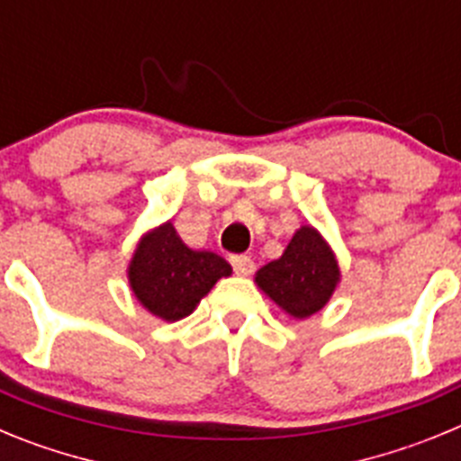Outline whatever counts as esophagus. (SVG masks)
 <instances>
[{"label":"esophagus","instance_id":"obj_1","mask_svg":"<svg viewBox=\"0 0 461 461\" xmlns=\"http://www.w3.org/2000/svg\"><path fill=\"white\" fill-rule=\"evenodd\" d=\"M230 266H233L235 275L249 276L251 272L256 270V263L249 258V256H230Z\"/></svg>","mask_w":461,"mask_h":461}]
</instances>
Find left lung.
<instances>
[{"label":"left lung","mask_w":461,"mask_h":461,"mask_svg":"<svg viewBox=\"0 0 461 461\" xmlns=\"http://www.w3.org/2000/svg\"><path fill=\"white\" fill-rule=\"evenodd\" d=\"M256 281L284 312L307 319L325 307L339 281V267L325 240L304 226L281 258L260 267Z\"/></svg>","instance_id":"1"}]
</instances>
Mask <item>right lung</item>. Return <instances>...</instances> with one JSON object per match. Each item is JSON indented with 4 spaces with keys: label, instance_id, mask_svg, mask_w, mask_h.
Instances as JSON below:
<instances>
[{
    "label": "right lung",
    "instance_id": "right-lung-1",
    "mask_svg": "<svg viewBox=\"0 0 461 461\" xmlns=\"http://www.w3.org/2000/svg\"><path fill=\"white\" fill-rule=\"evenodd\" d=\"M230 275V266L212 251L189 249L173 223H164L140 240L129 281L154 316L164 321H180L189 316L217 279Z\"/></svg>",
    "mask_w": 461,
    "mask_h": 461
}]
</instances>
